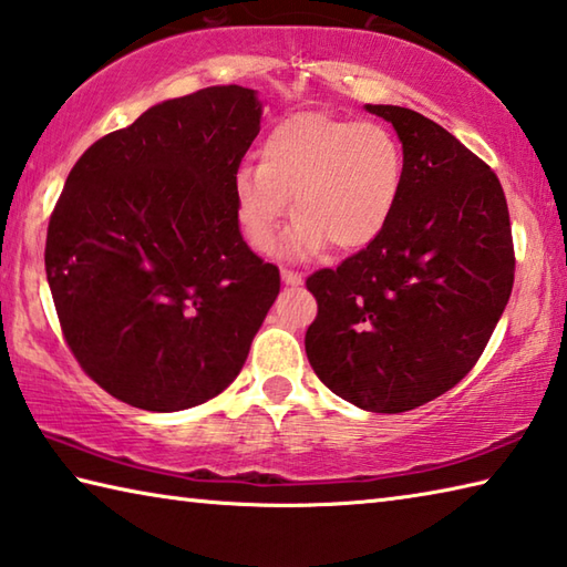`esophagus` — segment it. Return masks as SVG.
I'll return each mask as SVG.
<instances>
[{"label":"esophagus","mask_w":567,"mask_h":567,"mask_svg":"<svg viewBox=\"0 0 567 567\" xmlns=\"http://www.w3.org/2000/svg\"><path fill=\"white\" fill-rule=\"evenodd\" d=\"M281 279L286 286H298L303 281V276L298 271H291V269H281Z\"/></svg>","instance_id":"obj_1"}]
</instances>
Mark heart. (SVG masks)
Here are the masks:
<instances>
[{"label":"heart","mask_w":567,"mask_h":567,"mask_svg":"<svg viewBox=\"0 0 567 567\" xmlns=\"http://www.w3.org/2000/svg\"><path fill=\"white\" fill-rule=\"evenodd\" d=\"M259 167L234 177V207L256 251H269L288 212L293 254L330 244L336 251L368 247L388 224L402 185L398 137L378 123L330 113H296L266 135Z\"/></svg>","instance_id":"obj_1"}]
</instances>
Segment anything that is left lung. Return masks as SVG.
Here are the masks:
<instances>
[{
  "instance_id": "8db88e82",
  "label": "left lung",
  "mask_w": 567,
  "mask_h": 567,
  "mask_svg": "<svg viewBox=\"0 0 567 567\" xmlns=\"http://www.w3.org/2000/svg\"><path fill=\"white\" fill-rule=\"evenodd\" d=\"M402 141V185L382 231L306 279L318 316L306 355L358 408L398 414L476 365L508 303L516 256L504 187L482 157L422 113L368 105Z\"/></svg>"
}]
</instances>
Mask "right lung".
Here are the masks:
<instances>
[{
    "mask_svg": "<svg viewBox=\"0 0 567 567\" xmlns=\"http://www.w3.org/2000/svg\"><path fill=\"white\" fill-rule=\"evenodd\" d=\"M259 127L251 89L209 85L103 135L69 173L47 279L69 350L115 400L177 412L239 375L281 288L234 207Z\"/></svg>",
    "mask_w": 567,
    "mask_h": 567,
    "instance_id": "right-lung-1",
    "label": "right lung"
}]
</instances>
